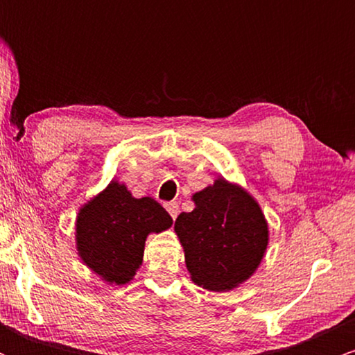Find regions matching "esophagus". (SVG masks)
<instances>
[{
    "instance_id": "1",
    "label": "esophagus",
    "mask_w": 355,
    "mask_h": 355,
    "mask_svg": "<svg viewBox=\"0 0 355 355\" xmlns=\"http://www.w3.org/2000/svg\"><path fill=\"white\" fill-rule=\"evenodd\" d=\"M165 209H166V211H168V214H170V217H172L173 220L177 218V215H178V203H177V202H168V203H165Z\"/></svg>"
}]
</instances>
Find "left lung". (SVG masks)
Masks as SVG:
<instances>
[{
  "instance_id": "8db88e82",
  "label": "left lung",
  "mask_w": 355,
  "mask_h": 355,
  "mask_svg": "<svg viewBox=\"0 0 355 355\" xmlns=\"http://www.w3.org/2000/svg\"><path fill=\"white\" fill-rule=\"evenodd\" d=\"M195 209L175 220V234L193 284L229 292L247 282L268 245V223L259 202L239 183L217 177L191 195Z\"/></svg>"
}]
</instances>
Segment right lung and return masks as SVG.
<instances>
[{"mask_svg":"<svg viewBox=\"0 0 355 355\" xmlns=\"http://www.w3.org/2000/svg\"><path fill=\"white\" fill-rule=\"evenodd\" d=\"M173 220L152 197L135 198L113 178L78 209L75 243L81 262L110 285H125L141 267L150 234L172 227Z\"/></svg>","mask_w":355,"mask_h":355,"instance_id":"right-lung-1","label":"right lung"}]
</instances>
